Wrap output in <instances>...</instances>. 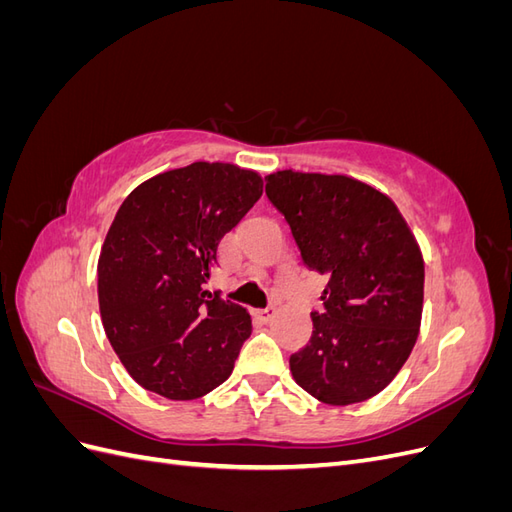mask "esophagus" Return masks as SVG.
<instances>
[{
  "label": "esophagus",
  "mask_w": 512,
  "mask_h": 512,
  "mask_svg": "<svg viewBox=\"0 0 512 512\" xmlns=\"http://www.w3.org/2000/svg\"><path fill=\"white\" fill-rule=\"evenodd\" d=\"M256 314H258L262 320H271V318H273V314H275V307H273V305L260 307V309H256Z\"/></svg>",
  "instance_id": "34e87169"
}]
</instances>
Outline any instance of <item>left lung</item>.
Instances as JSON below:
<instances>
[{
	"instance_id": "obj_1",
	"label": "left lung",
	"mask_w": 512,
	"mask_h": 512,
	"mask_svg": "<svg viewBox=\"0 0 512 512\" xmlns=\"http://www.w3.org/2000/svg\"><path fill=\"white\" fill-rule=\"evenodd\" d=\"M305 265L329 277L292 378L331 406L380 393L410 356L423 314V254L393 200L348 175L265 177Z\"/></svg>"
}]
</instances>
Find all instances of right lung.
<instances>
[{
	"instance_id": "obj_1",
	"label": "right lung",
	"mask_w": 512,
	"mask_h": 512,
	"mask_svg": "<svg viewBox=\"0 0 512 512\" xmlns=\"http://www.w3.org/2000/svg\"><path fill=\"white\" fill-rule=\"evenodd\" d=\"M260 194L254 170L194 162L121 203L98 260V301L108 342L143 389L185 401L232 374L252 318L203 284L222 237Z\"/></svg>"
}]
</instances>
